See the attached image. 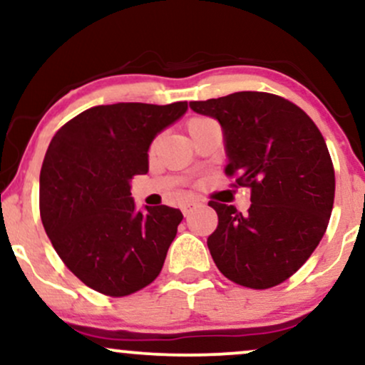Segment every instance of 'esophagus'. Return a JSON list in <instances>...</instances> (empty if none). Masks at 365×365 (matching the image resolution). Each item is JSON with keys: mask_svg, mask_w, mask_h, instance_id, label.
I'll return each instance as SVG.
<instances>
[{"mask_svg": "<svg viewBox=\"0 0 365 365\" xmlns=\"http://www.w3.org/2000/svg\"><path fill=\"white\" fill-rule=\"evenodd\" d=\"M199 206V202H197V200H187L185 204H183L182 206V212H183V216H188L190 215L192 211H194V209Z\"/></svg>", "mask_w": 365, "mask_h": 365, "instance_id": "obj_1", "label": "esophagus"}]
</instances>
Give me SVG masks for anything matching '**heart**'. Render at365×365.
Instances as JSON below:
<instances>
[{
	"mask_svg": "<svg viewBox=\"0 0 365 365\" xmlns=\"http://www.w3.org/2000/svg\"><path fill=\"white\" fill-rule=\"evenodd\" d=\"M200 121H204V118H192L190 121H188V130L194 128L195 125H199V123H200Z\"/></svg>",
	"mask_w": 365,
	"mask_h": 365,
	"instance_id": "heart-1",
	"label": "heart"
}]
</instances>
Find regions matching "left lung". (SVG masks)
<instances>
[{"label":"left lung","mask_w":365,"mask_h":365,"mask_svg":"<svg viewBox=\"0 0 365 365\" xmlns=\"http://www.w3.org/2000/svg\"><path fill=\"white\" fill-rule=\"evenodd\" d=\"M223 130L226 175L250 187L247 215L211 200L207 238L217 269L242 287L283 283L319 245L334 200V170L319 128L299 106L267 92L192 101Z\"/></svg>","instance_id":"obj_1"}]
</instances>
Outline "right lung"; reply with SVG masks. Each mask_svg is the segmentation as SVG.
Segmentation results:
<instances>
[{"mask_svg": "<svg viewBox=\"0 0 365 365\" xmlns=\"http://www.w3.org/2000/svg\"><path fill=\"white\" fill-rule=\"evenodd\" d=\"M187 110V101L94 106L53 137L41 168V220L61 261L92 290L125 297L161 273L183 216L168 206L137 211L130 182L148 173L153 140Z\"/></svg>", "mask_w": 365, "mask_h": 365, "instance_id": "add662e5", "label": "right lung"}]
</instances>
